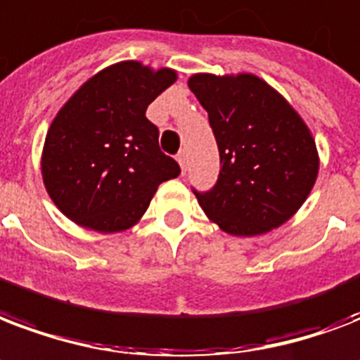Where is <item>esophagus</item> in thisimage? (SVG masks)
Listing matches in <instances>:
<instances>
[{
	"mask_svg": "<svg viewBox=\"0 0 360 360\" xmlns=\"http://www.w3.org/2000/svg\"><path fill=\"white\" fill-rule=\"evenodd\" d=\"M177 162H179V166L183 172H186V164H188V155H186V150H179V155H177Z\"/></svg>",
	"mask_w": 360,
	"mask_h": 360,
	"instance_id": "34e87169",
	"label": "esophagus"
}]
</instances>
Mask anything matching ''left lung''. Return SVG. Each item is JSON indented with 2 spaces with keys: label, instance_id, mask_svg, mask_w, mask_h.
<instances>
[{
  "label": "left lung",
  "instance_id": "obj_1",
  "mask_svg": "<svg viewBox=\"0 0 360 360\" xmlns=\"http://www.w3.org/2000/svg\"><path fill=\"white\" fill-rule=\"evenodd\" d=\"M188 89L217 139L221 172L211 191H194L202 210L232 236H257L289 221L311 192L319 156L290 103L251 73H198Z\"/></svg>",
  "mask_w": 360,
  "mask_h": 360
}]
</instances>
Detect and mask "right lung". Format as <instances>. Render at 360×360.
Wrapping results in <instances>:
<instances>
[{"mask_svg": "<svg viewBox=\"0 0 360 360\" xmlns=\"http://www.w3.org/2000/svg\"><path fill=\"white\" fill-rule=\"evenodd\" d=\"M175 79L168 68L119 62L84 82L54 117L41 174L52 202L73 223L105 234L130 229L158 185L181 174L145 117Z\"/></svg>", "mask_w": 360, "mask_h": 360, "instance_id": "add662e5", "label": "right lung"}]
</instances>
